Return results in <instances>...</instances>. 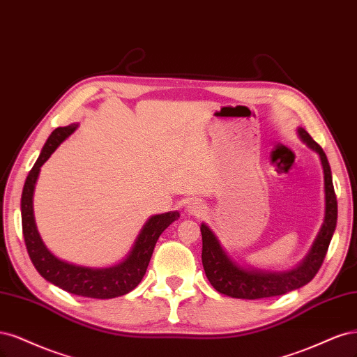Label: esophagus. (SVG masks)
Here are the masks:
<instances>
[{
	"mask_svg": "<svg viewBox=\"0 0 357 357\" xmlns=\"http://www.w3.org/2000/svg\"><path fill=\"white\" fill-rule=\"evenodd\" d=\"M185 211H187L188 215L202 216V215L204 213V204H203L202 202H199V200H192V202H190V203L187 204Z\"/></svg>",
	"mask_w": 357,
	"mask_h": 357,
	"instance_id": "1",
	"label": "esophagus"
}]
</instances>
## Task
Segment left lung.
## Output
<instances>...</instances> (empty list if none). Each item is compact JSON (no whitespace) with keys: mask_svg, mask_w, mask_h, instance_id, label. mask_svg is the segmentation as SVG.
I'll list each match as a JSON object with an SVG mask.
<instances>
[{"mask_svg":"<svg viewBox=\"0 0 357 357\" xmlns=\"http://www.w3.org/2000/svg\"><path fill=\"white\" fill-rule=\"evenodd\" d=\"M300 139L314 151L324 169L325 182V218L319 233L310 248L305 258L291 270L271 271L262 270L250 266H241L227 249L221 245L220 238L213 233V229L208 224L200 225L203 250L202 262L206 273V278L211 282L215 289L227 296L241 298V300H258V298H270L283 295L291 291L303 287L317 274L321 262H324L326 252L337 227V197L333 191L331 166L324 149L317 145L313 137L305 129H296Z\"/></svg>","mask_w":357,"mask_h":357,"instance_id":"1","label":"left lung"}]
</instances>
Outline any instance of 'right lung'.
<instances>
[{
    "label": "right lung",
    "mask_w": 357,
    "mask_h": 357,
    "mask_svg": "<svg viewBox=\"0 0 357 357\" xmlns=\"http://www.w3.org/2000/svg\"><path fill=\"white\" fill-rule=\"evenodd\" d=\"M77 128L78 124L75 123L65 126V128H57L52 132L47 142L44 144L40 157L25 181L24 191H22V229H24L25 245L33 267L45 280L74 295L109 300V298L129 294L141 283L160 234L172 222L178 220L179 212L175 211L149 216L139 234H137L129 254L116 266L105 268L84 267L57 258L45 246L38 233L36 216H33V191H36L41 166L47 162L57 146L75 132Z\"/></svg>",
    "instance_id": "1"
}]
</instances>
